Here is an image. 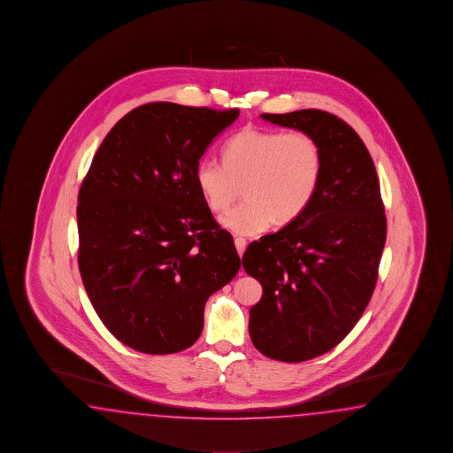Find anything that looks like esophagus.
Wrapping results in <instances>:
<instances>
[{
    "label": "esophagus",
    "instance_id": "esophagus-1",
    "mask_svg": "<svg viewBox=\"0 0 453 453\" xmlns=\"http://www.w3.org/2000/svg\"><path fill=\"white\" fill-rule=\"evenodd\" d=\"M234 243H235V249H237V253L239 255H243V251H245V247H247V241L243 239V237H237L235 241H234Z\"/></svg>",
    "mask_w": 453,
    "mask_h": 453
}]
</instances>
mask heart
Listing matches in <instances>:
<instances>
[{
  "mask_svg": "<svg viewBox=\"0 0 453 453\" xmlns=\"http://www.w3.org/2000/svg\"><path fill=\"white\" fill-rule=\"evenodd\" d=\"M224 162L204 157L195 167L203 202L221 212L239 196L245 202L221 218L227 231L257 235L296 221L319 190L323 152L311 133L243 128L224 146Z\"/></svg>",
  "mask_w": 453,
  "mask_h": 453,
  "instance_id": "obj_1",
  "label": "heart"
}]
</instances>
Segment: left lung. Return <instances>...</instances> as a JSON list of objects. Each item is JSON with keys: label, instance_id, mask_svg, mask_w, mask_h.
I'll return each mask as SVG.
<instances>
[{"label": "left lung", "instance_id": "left-lung-1", "mask_svg": "<svg viewBox=\"0 0 453 453\" xmlns=\"http://www.w3.org/2000/svg\"><path fill=\"white\" fill-rule=\"evenodd\" d=\"M262 119L311 133L323 152L309 208L242 257L263 286L250 309L253 346L276 361H309L342 342L372 297L387 239L380 185L365 144L336 115L307 109Z\"/></svg>", "mask_w": 453, "mask_h": 453}]
</instances>
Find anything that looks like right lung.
I'll return each instance as SVG.
<instances>
[{"label": "right lung", "mask_w": 453, "mask_h": 453, "mask_svg": "<svg viewBox=\"0 0 453 453\" xmlns=\"http://www.w3.org/2000/svg\"><path fill=\"white\" fill-rule=\"evenodd\" d=\"M237 117L172 102L136 107L109 131L81 183L82 284L107 330L136 351L190 348L208 297L241 268L195 183L206 148Z\"/></svg>", "instance_id": "obj_1"}]
</instances>
